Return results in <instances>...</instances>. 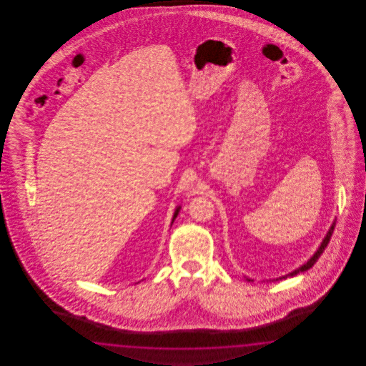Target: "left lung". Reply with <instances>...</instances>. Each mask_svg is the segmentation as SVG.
Returning a JSON list of instances; mask_svg holds the SVG:
<instances>
[{"mask_svg":"<svg viewBox=\"0 0 366 366\" xmlns=\"http://www.w3.org/2000/svg\"><path fill=\"white\" fill-rule=\"evenodd\" d=\"M334 227L335 221L332 222L331 227L328 229L326 237L323 238V241H322V243H320V246H319L318 249L314 252V255H312V257H311L310 259L306 262V263H304L302 265H300L297 269L292 271V272H289L288 274H284V276H280V277H276V279H273L272 281L282 280V279L293 277V276H297L298 273H302L305 272V271H307V269H310L311 267L317 263V260H318L319 257L323 254V251H325V249H326L327 244H328V242H330V239H331V235H332V233H334ZM246 280L252 281L251 279H247V277H246Z\"/></svg>","mask_w":366,"mask_h":366,"instance_id":"left-lung-1","label":"left lung"}]
</instances>
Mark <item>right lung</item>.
<instances>
[{"label": "right lung", "mask_w": 366, "mask_h": 366, "mask_svg": "<svg viewBox=\"0 0 366 366\" xmlns=\"http://www.w3.org/2000/svg\"><path fill=\"white\" fill-rule=\"evenodd\" d=\"M179 210H180V205H179V207H177V209H175V212H174V216H172V222H174V219H175V218H177V216H178V214H179Z\"/></svg>", "instance_id": "1"}]
</instances>
